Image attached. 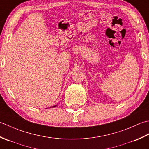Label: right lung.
I'll return each mask as SVG.
<instances>
[{
    "label": "right lung",
    "mask_w": 149,
    "mask_h": 149,
    "mask_svg": "<svg viewBox=\"0 0 149 149\" xmlns=\"http://www.w3.org/2000/svg\"><path fill=\"white\" fill-rule=\"evenodd\" d=\"M56 105H54V106H53V107H56Z\"/></svg>",
    "instance_id": "add662e5"
}]
</instances>
